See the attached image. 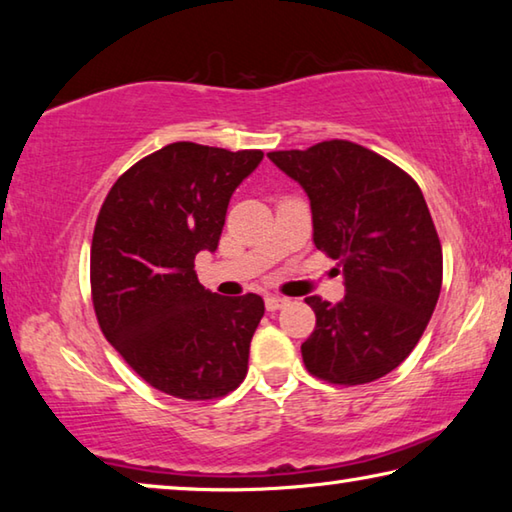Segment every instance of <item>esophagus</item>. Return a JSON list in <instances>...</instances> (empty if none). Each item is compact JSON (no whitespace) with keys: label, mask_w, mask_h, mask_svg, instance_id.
<instances>
[{"label":"esophagus","mask_w":512,"mask_h":512,"mask_svg":"<svg viewBox=\"0 0 512 512\" xmlns=\"http://www.w3.org/2000/svg\"><path fill=\"white\" fill-rule=\"evenodd\" d=\"M266 309L268 311H277V309H282L284 305H287L289 302V298H284V296H266Z\"/></svg>","instance_id":"obj_1"}]
</instances>
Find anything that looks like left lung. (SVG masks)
Wrapping results in <instances>:
<instances>
[{"label":"left lung","instance_id":"1","mask_svg":"<svg viewBox=\"0 0 512 512\" xmlns=\"http://www.w3.org/2000/svg\"><path fill=\"white\" fill-rule=\"evenodd\" d=\"M311 201L314 244L345 275V298H305L316 327L302 343L309 375L370 384L409 357L443 287V246L418 183L348 140L268 153Z\"/></svg>","mask_w":512,"mask_h":512}]
</instances>
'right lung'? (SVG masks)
I'll return each instance as SVG.
<instances>
[{"label":"right lung","mask_w":512,"mask_h":512,"mask_svg":"<svg viewBox=\"0 0 512 512\" xmlns=\"http://www.w3.org/2000/svg\"><path fill=\"white\" fill-rule=\"evenodd\" d=\"M257 149L173 142L121 173L90 250L99 327L146 384L187 402L235 391L264 300L207 291L194 271L216 250L230 196L262 162Z\"/></svg>","instance_id":"1"}]
</instances>
